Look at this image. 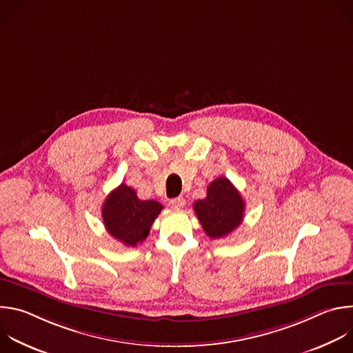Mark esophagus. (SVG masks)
Listing matches in <instances>:
<instances>
[{"mask_svg":"<svg viewBox=\"0 0 353 353\" xmlns=\"http://www.w3.org/2000/svg\"><path fill=\"white\" fill-rule=\"evenodd\" d=\"M185 205V199L183 196H176L170 199V207L174 210H181Z\"/></svg>","mask_w":353,"mask_h":353,"instance_id":"1","label":"esophagus"}]
</instances>
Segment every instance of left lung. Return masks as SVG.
<instances>
[{
  "label": "left lung",
  "mask_w": 353,
  "mask_h": 353,
  "mask_svg": "<svg viewBox=\"0 0 353 353\" xmlns=\"http://www.w3.org/2000/svg\"><path fill=\"white\" fill-rule=\"evenodd\" d=\"M194 211L211 239H222L243 222L244 201L226 177H218L208 185L207 196L195 201Z\"/></svg>",
  "instance_id": "1"
}]
</instances>
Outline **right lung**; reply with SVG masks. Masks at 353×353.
Here are the masks:
<instances>
[{
	"label": "right lung",
	"instance_id": "add662e5",
	"mask_svg": "<svg viewBox=\"0 0 353 353\" xmlns=\"http://www.w3.org/2000/svg\"><path fill=\"white\" fill-rule=\"evenodd\" d=\"M163 205L155 199L142 201L134 188L120 184L113 190L102 207L106 230L124 245L135 247L149 234Z\"/></svg>",
	"mask_w": 353,
	"mask_h": 353
}]
</instances>
